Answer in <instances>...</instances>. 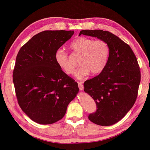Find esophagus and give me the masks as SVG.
<instances>
[{"mask_svg": "<svg viewBox=\"0 0 150 150\" xmlns=\"http://www.w3.org/2000/svg\"><path fill=\"white\" fill-rule=\"evenodd\" d=\"M78 87L81 91L83 89V85L82 84L81 82H78Z\"/></svg>", "mask_w": 150, "mask_h": 150, "instance_id": "34e87169", "label": "esophagus"}]
</instances>
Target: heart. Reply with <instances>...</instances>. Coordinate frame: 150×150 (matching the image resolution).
Here are the masks:
<instances>
[{
    "label": "heart",
    "instance_id": "obj_1",
    "mask_svg": "<svg viewBox=\"0 0 150 150\" xmlns=\"http://www.w3.org/2000/svg\"><path fill=\"white\" fill-rule=\"evenodd\" d=\"M69 47L75 54L81 55L79 60L81 67L76 74L77 78L81 79L90 73L93 75L99 74L105 68L110 51L109 45L105 41L80 37L72 41ZM55 60L65 74L69 75L75 74V65L63 49L56 51Z\"/></svg>",
    "mask_w": 150,
    "mask_h": 150
}]
</instances>
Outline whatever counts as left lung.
<instances>
[{
	"label": "left lung",
	"instance_id": "obj_1",
	"mask_svg": "<svg viewBox=\"0 0 150 150\" xmlns=\"http://www.w3.org/2000/svg\"><path fill=\"white\" fill-rule=\"evenodd\" d=\"M81 34L105 41L110 56L104 69L83 83L84 91L96 102V112L90 121L101 126H110L120 120L134 105L138 96L141 72L131 47L109 31L101 30L81 31Z\"/></svg>",
	"mask_w": 150,
	"mask_h": 150
}]
</instances>
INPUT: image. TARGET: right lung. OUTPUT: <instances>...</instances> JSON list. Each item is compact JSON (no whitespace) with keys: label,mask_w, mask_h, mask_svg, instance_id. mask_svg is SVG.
<instances>
[{"label":"right lung","mask_w":150,"mask_h":150,"mask_svg":"<svg viewBox=\"0 0 150 150\" xmlns=\"http://www.w3.org/2000/svg\"><path fill=\"white\" fill-rule=\"evenodd\" d=\"M74 31H44L33 36L16 56L13 71L18 103L34 122L48 125L65 116L78 93V83L55 60L56 51Z\"/></svg>","instance_id":"obj_1"}]
</instances>
